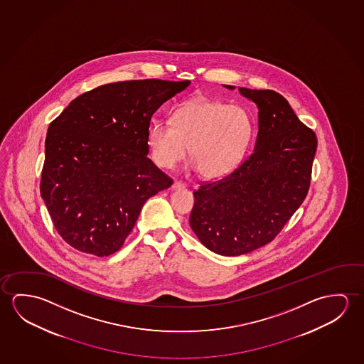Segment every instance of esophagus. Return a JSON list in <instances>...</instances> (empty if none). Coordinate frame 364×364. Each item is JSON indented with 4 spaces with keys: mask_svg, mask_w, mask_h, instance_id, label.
I'll list each match as a JSON object with an SVG mask.
<instances>
[{
    "mask_svg": "<svg viewBox=\"0 0 364 364\" xmlns=\"http://www.w3.org/2000/svg\"><path fill=\"white\" fill-rule=\"evenodd\" d=\"M173 190H181V188H185V183L179 182V181H174L173 185H172Z\"/></svg>",
    "mask_w": 364,
    "mask_h": 364,
    "instance_id": "esophagus-1",
    "label": "esophagus"
}]
</instances>
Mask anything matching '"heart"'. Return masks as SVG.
Instances as JSON below:
<instances>
[{"label":"heart","instance_id":"heart-1","mask_svg":"<svg viewBox=\"0 0 364 364\" xmlns=\"http://www.w3.org/2000/svg\"><path fill=\"white\" fill-rule=\"evenodd\" d=\"M252 122L240 106L208 98H192L173 111L171 124H150L146 143L159 167L171 169L191 159L202 177L221 178L242 162L252 139Z\"/></svg>","mask_w":364,"mask_h":364}]
</instances>
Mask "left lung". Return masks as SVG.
I'll list each match as a JSON object with an SVG mask.
<instances>
[{
	"label": "left lung",
	"mask_w": 364,
	"mask_h": 364,
	"mask_svg": "<svg viewBox=\"0 0 364 364\" xmlns=\"http://www.w3.org/2000/svg\"><path fill=\"white\" fill-rule=\"evenodd\" d=\"M237 90L258 107L254 151L225 177L200 185L190 216L200 242L226 257L253 252L277 237L309 192L318 146L315 133L282 95Z\"/></svg>",
	"instance_id": "left-lung-1"
}]
</instances>
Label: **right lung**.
Instances as JSON below:
<instances>
[{
  "instance_id": "1",
  "label": "right lung",
  "mask_w": 364,
  "mask_h": 364,
  "mask_svg": "<svg viewBox=\"0 0 364 364\" xmlns=\"http://www.w3.org/2000/svg\"><path fill=\"white\" fill-rule=\"evenodd\" d=\"M190 83H109L75 98L50 122L41 195L72 248L115 253L145 201L173 183L146 156V134L153 114Z\"/></svg>"
}]
</instances>
